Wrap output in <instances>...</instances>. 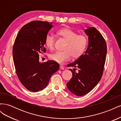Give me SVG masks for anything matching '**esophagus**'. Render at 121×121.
<instances>
[{
    "instance_id": "1",
    "label": "esophagus",
    "mask_w": 121,
    "mask_h": 121,
    "mask_svg": "<svg viewBox=\"0 0 121 121\" xmlns=\"http://www.w3.org/2000/svg\"><path fill=\"white\" fill-rule=\"evenodd\" d=\"M60 69H64V67L63 65H60Z\"/></svg>"
}]
</instances>
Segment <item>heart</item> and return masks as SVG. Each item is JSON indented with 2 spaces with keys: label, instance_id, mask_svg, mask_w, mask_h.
Returning a JSON list of instances; mask_svg holds the SVG:
<instances>
[{
  "label": "heart",
  "instance_id": "obj_1",
  "mask_svg": "<svg viewBox=\"0 0 121 121\" xmlns=\"http://www.w3.org/2000/svg\"><path fill=\"white\" fill-rule=\"evenodd\" d=\"M57 33L68 42L65 47L64 51L56 52L50 54V60L57 63L63 64L69 60L71 56L73 58H76L81 56L87 44V38L85 35H78L77 33L69 28L61 29L58 31ZM45 44L49 49L53 50L55 45L54 36L51 34L47 35Z\"/></svg>",
  "mask_w": 121,
  "mask_h": 121
}]
</instances>
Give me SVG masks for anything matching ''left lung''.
I'll use <instances>...</instances> for the list:
<instances>
[{"mask_svg": "<svg viewBox=\"0 0 121 121\" xmlns=\"http://www.w3.org/2000/svg\"><path fill=\"white\" fill-rule=\"evenodd\" d=\"M88 36L87 49L74 62L68 67L73 77L67 84L68 89L76 95L81 96L89 93L99 82L103 74L107 47L103 36L94 27H88L85 30ZM79 69L76 72L75 67Z\"/></svg>", "mask_w": 121, "mask_h": 121, "instance_id": "8db88e82", "label": "left lung"}]
</instances>
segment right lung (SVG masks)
Instances as JSON below:
<instances>
[{
	"mask_svg": "<svg viewBox=\"0 0 121 121\" xmlns=\"http://www.w3.org/2000/svg\"><path fill=\"white\" fill-rule=\"evenodd\" d=\"M52 27V23L48 22H31L20 29L14 41L13 55L17 75L23 86L32 92L44 89L60 68L52 60L39 61V54L46 52L45 37Z\"/></svg>",
	"mask_w": 121,
	"mask_h": 121,
	"instance_id": "obj_1",
	"label": "right lung"
}]
</instances>
